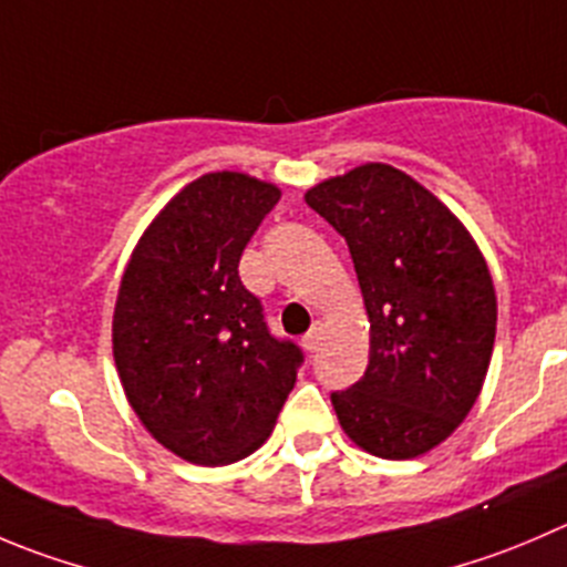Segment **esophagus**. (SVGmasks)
Instances as JSON below:
<instances>
[{
  "mask_svg": "<svg viewBox=\"0 0 567 567\" xmlns=\"http://www.w3.org/2000/svg\"><path fill=\"white\" fill-rule=\"evenodd\" d=\"M321 338H323V323L316 321L312 323L310 332L305 334V340H301V343H305V349L312 354V351H318V346H321Z\"/></svg>",
  "mask_w": 567,
  "mask_h": 567,
  "instance_id": "34e87169",
  "label": "esophagus"
}]
</instances>
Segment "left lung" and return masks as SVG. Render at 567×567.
Returning a JSON list of instances; mask_svg holds the SVG:
<instances>
[{
  "label": "left lung",
  "instance_id": "1",
  "mask_svg": "<svg viewBox=\"0 0 567 567\" xmlns=\"http://www.w3.org/2000/svg\"><path fill=\"white\" fill-rule=\"evenodd\" d=\"M305 202L349 244L371 321L365 373L332 393L340 426L382 460L426 454L463 423L491 365L485 257L435 194L384 163L323 179Z\"/></svg>",
  "mask_w": 567,
  "mask_h": 567
}]
</instances>
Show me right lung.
<instances>
[{
	"instance_id": "1",
	"label": "right lung",
	"mask_w": 567,
	"mask_h": 567,
	"mask_svg": "<svg viewBox=\"0 0 567 567\" xmlns=\"http://www.w3.org/2000/svg\"><path fill=\"white\" fill-rule=\"evenodd\" d=\"M279 188L240 172L185 185L146 227L121 277L113 357L126 401L157 443L194 465L262 446L305 362L268 332L238 277Z\"/></svg>"
}]
</instances>
